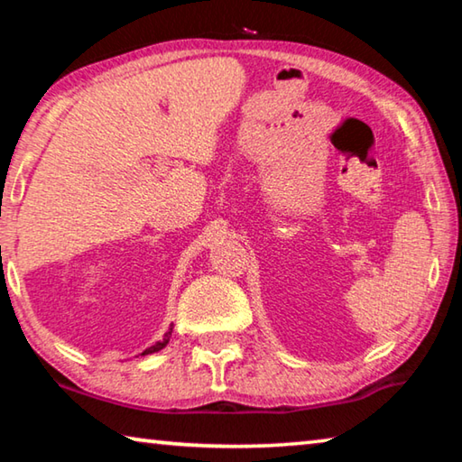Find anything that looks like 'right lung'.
<instances>
[{"label":"right lung","instance_id":"obj_1","mask_svg":"<svg viewBox=\"0 0 462 462\" xmlns=\"http://www.w3.org/2000/svg\"><path fill=\"white\" fill-rule=\"evenodd\" d=\"M171 332H173V324L169 326V330L165 332V336H162V340H159V342H154L152 346H148L143 355H151V353H159L161 348H165L167 344H169V340H171Z\"/></svg>","mask_w":462,"mask_h":462}]
</instances>
